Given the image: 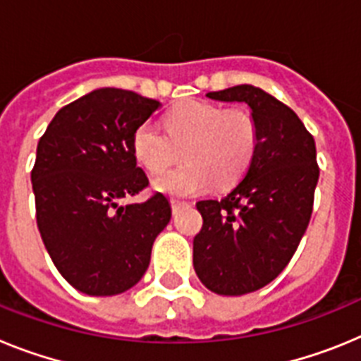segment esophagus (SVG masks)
Masks as SVG:
<instances>
[{
	"label": "esophagus",
	"instance_id": "34e87169",
	"mask_svg": "<svg viewBox=\"0 0 361 361\" xmlns=\"http://www.w3.org/2000/svg\"><path fill=\"white\" fill-rule=\"evenodd\" d=\"M170 202H171V209H173V213H177L178 209L186 206V202H183V200H177V199H171Z\"/></svg>",
	"mask_w": 361,
	"mask_h": 361
}]
</instances>
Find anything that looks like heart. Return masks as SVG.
<instances>
[{"label": "heart", "mask_w": 361, "mask_h": 361, "mask_svg": "<svg viewBox=\"0 0 361 361\" xmlns=\"http://www.w3.org/2000/svg\"><path fill=\"white\" fill-rule=\"evenodd\" d=\"M166 132L157 121H145L132 139L133 155L148 171L159 173L177 159V146L188 162L155 178L166 195H193L237 180L250 166L258 142L253 117L206 101H186L166 116Z\"/></svg>", "instance_id": "b5f03b06"}]
</instances>
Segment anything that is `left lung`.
<instances>
[{
    "label": "left lung",
    "mask_w": 361,
    "mask_h": 361,
    "mask_svg": "<svg viewBox=\"0 0 361 361\" xmlns=\"http://www.w3.org/2000/svg\"><path fill=\"white\" fill-rule=\"evenodd\" d=\"M206 97L245 103L258 130L240 183L224 199L197 202V276L216 295L240 296L273 282L304 237L320 175L317 146L295 111L258 86H231Z\"/></svg>",
    "instance_id": "left-lung-1"
}]
</instances>
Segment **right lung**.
I'll return each mask as SVG.
<instances>
[{
    "instance_id": "1",
    "label": "right lung",
    "mask_w": 361,
    "mask_h": 361,
    "mask_svg": "<svg viewBox=\"0 0 361 361\" xmlns=\"http://www.w3.org/2000/svg\"><path fill=\"white\" fill-rule=\"evenodd\" d=\"M159 106L135 92L97 88L57 111L39 139L32 170L37 228L54 266L85 295L133 288L171 219L162 193L121 204L148 186L132 139Z\"/></svg>"
}]
</instances>
